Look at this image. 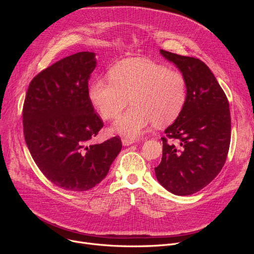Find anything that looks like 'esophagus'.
Returning a JSON list of instances; mask_svg holds the SVG:
<instances>
[{
  "label": "esophagus",
  "mask_w": 254,
  "mask_h": 254,
  "mask_svg": "<svg viewBox=\"0 0 254 254\" xmlns=\"http://www.w3.org/2000/svg\"><path fill=\"white\" fill-rule=\"evenodd\" d=\"M132 143H135V140H134V139H129V138H124V139H123V144H124L125 146L131 145Z\"/></svg>",
  "instance_id": "esophagus-1"
}]
</instances>
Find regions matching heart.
<instances>
[{"label": "heart", "instance_id": "obj_1", "mask_svg": "<svg viewBox=\"0 0 254 254\" xmlns=\"http://www.w3.org/2000/svg\"><path fill=\"white\" fill-rule=\"evenodd\" d=\"M111 79L98 78L88 90L93 107L105 119H113L127 105L113 128L128 138H138L151 124L164 127L182 112L188 100V83L178 71L148 60H127L111 69Z\"/></svg>", "mask_w": 254, "mask_h": 254}]
</instances>
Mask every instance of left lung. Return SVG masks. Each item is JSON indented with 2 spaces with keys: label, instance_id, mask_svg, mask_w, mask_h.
<instances>
[{
  "label": "left lung",
  "instance_id": "1",
  "mask_svg": "<svg viewBox=\"0 0 254 254\" xmlns=\"http://www.w3.org/2000/svg\"><path fill=\"white\" fill-rule=\"evenodd\" d=\"M188 83V100L163 137L162 162L154 168L164 188L177 195L204 189L221 171L231 142L229 101L215 76L201 60L161 49ZM169 142H167V140Z\"/></svg>",
  "mask_w": 254,
  "mask_h": 254
}]
</instances>
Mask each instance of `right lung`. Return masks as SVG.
Masks as SVG:
<instances>
[{"instance_id":"1","label":"right lung","mask_w":254,"mask_h":254,"mask_svg":"<svg viewBox=\"0 0 254 254\" xmlns=\"http://www.w3.org/2000/svg\"><path fill=\"white\" fill-rule=\"evenodd\" d=\"M95 56L78 52L40 72L22 109L24 139L36 165L53 184L76 192L99 184L123 147L119 137L89 143L104 126L88 95Z\"/></svg>"}]
</instances>
